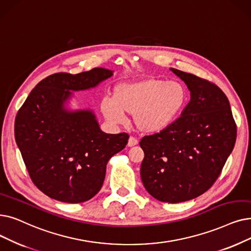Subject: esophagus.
<instances>
[{
	"instance_id": "esophagus-1",
	"label": "esophagus",
	"mask_w": 251,
	"mask_h": 251,
	"mask_svg": "<svg viewBox=\"0 0 251 251\" xmlns=\"http://www.w3.org/2000/svg\"><path fill=\"white\" fill-rule=\"evenodd\" d=\"M138 144V140L133 137V136H130L129 139H128V147H134Z\"/></svg>"
}]
</instances>
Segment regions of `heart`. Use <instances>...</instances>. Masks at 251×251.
I'll use <instances>...</instances> for the list:
<instances>
[{
    "instance_id": "b5f03b06",
    "label": "heart",
    "mask_w": 251,
    "mask_h": 251,
    "mask_svg": "<svg viewBox=\"0 0 251 251\" xmlns=\"http://www.w3.org/2000/svg\"><path fill=\"white\" fill-rule=\"evenodd\" d=\"M188 101V91L177 81L145 78L119 83L113 97L105 96L100 111L110 123L124 121V113L133 115L135 126L143 132L166 129L178 118Z\"/></svg>"
}]
</instances>
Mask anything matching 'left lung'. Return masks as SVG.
<instances>
[{
	"label": "left lung",
	"instance_id": "1",
	"mask_svg": "<svg viewBox=\"0 0 251 251\" xmlns=\"http://www.w3.org/2000/svg\"><path fill=\"white\" fill-rule=\"evenodd\" d=\"M171 71L187 84L191 100L170 126L141 138L145 158L140 177L155 199L179 203L198 197L219 178L234 149L237 125L219 86Z\"/></svg>",
	"mask_w": 251,
	"mask_h": 251
}]
</instances>
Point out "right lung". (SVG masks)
<instances>
[{
    "instance_id": "right-lung-1",
    "label": "right lung",
    "mask_w": 251,
    "mask_h": 251,
    "mask_svg": "<svg viewBox=\"0 0 251 251\" xmlns=\"http://www.w3.org/2000/svg\"><path fill=\"white\" fill-rule=\"evenodd\" d=\"M112 75L101 68L53 74L37 84L18 110L16 144L31 181L48 197L64 203L91 199L102 187L108 160L126 147V132L106 134L92 112L62 107L71 90L92 88Z\"/></svg>"
}]
</instances>
